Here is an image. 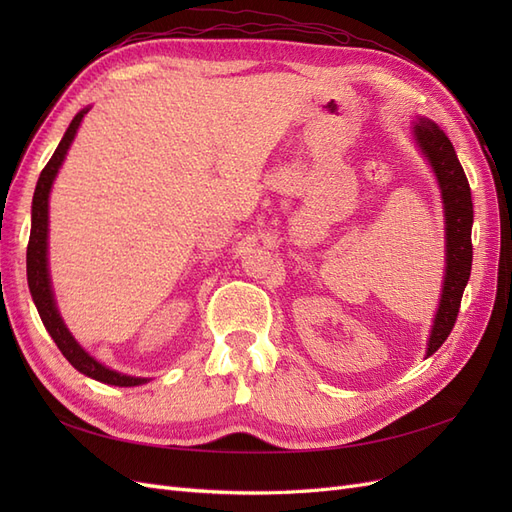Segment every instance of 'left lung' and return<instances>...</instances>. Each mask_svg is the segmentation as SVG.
I'll return each mask as SVG.
<instances>
[{
	"instance_id": "8db88e82",
	"label": "left lung",
	"mask_w": 512,
	"mask_h": 512,
	"mask_svg": "<svg viewBox=\"0 0 512 512\" xmlns=\"http://www.w3.org/2000/svg\"><path fill=\"white\" fill-rule=\"evenodd\" d=\"M414 141L421 147L436 173L446 220V273L433 329L427 344V356L436 352L451 335L459 314L463 290L472 271V192L466 173L457 160V153L438 123L418 117L414 121Z\"/></svg>"
}]
</instances>
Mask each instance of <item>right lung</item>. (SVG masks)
I'll return each instance as SVG.
<instances>
[{
    "instance_id": "add662e5",
    "label": "right lung",
    "mask_w": 512,
    "mask_h": 512,
    "mask_svg": "<svg viewBox=\"0 0 512 512\" xmlns=\"http://www.w3.org/2000/svg\"><path fill=\"white\" fill-rule=\"evenodd\" d=\"M89 108H83L81 113H76L72 123L68 126L64 138L57 145L53 158L46 162L42 168L40 179L36 183V192H34V203H32V232H29V243H27V284L29 292H32V299L38 307V314L42 318V324L53 337V342L61 350V354L66 356L70 365L81 371V374L94 378L104 384H113V386H138L145 384L147 378H134L119 374L115 369L104 367L100 361H96L94 356H89L81 344L76 342L68 327L61 320L55 297H53V288H51V277H49V258H46V239H49V194L53 188V181L59 173V166L64 164L66 153L74 141L76 130H79L83 117L87 115Z\"/></svg>"
}]
</instances>
